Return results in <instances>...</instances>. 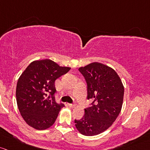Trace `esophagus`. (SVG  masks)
<instances>
[{"instance_id":"obj_1","label":"esophagus","mask_w":150,"mask_h":150,"mask_svg":"<svg viewBox=\"0 0 150 150\" xmlns=\"http://www.w3.org/2000/svg\"><path fill=\"white\" fill-rule=\"evenodd\" d=\"M67 105H68L69 107H70V108H74V107L75 106V104H72V103H67Z\"/></svg>"}]
</instances>
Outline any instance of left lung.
Here are the masks:
<instances>
[{"label": "left lung", "instance_id": "8db88e82", "mask_svg": "<svg viewBox=\"0 0 150 150\" xmlns=\"http://www.w3.org/2000/svg\"><path fill=\"white\" fill-rule=\"evenodd\" d=\"M87 84V99L93 103L85 109L80 120H75V127L82 134L94 136L112 125L121 111L124 87L111 67L93 62L78 69Z\"/></svg>", "mask_w": 150, "mask_h": 150}]
</instances>
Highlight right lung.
Segmentation results:
<instances>
[{"instance_id":"obj_1","label":"right lung","mask_w":150,"mask_h":150,"mask_svg":"<svg viewBox=\"0 0 150 150\" xmlns=\"http://www.w3.org/2000/svg\"><path fill=\"white\" fill-rule=\"evenodd\" d=\"M70 70L46 59L32 62L24 70L18 80L16 100L28 125L42 130L55 123L64 107L55 100V81Z\"/></svg>"}]
</instances>
